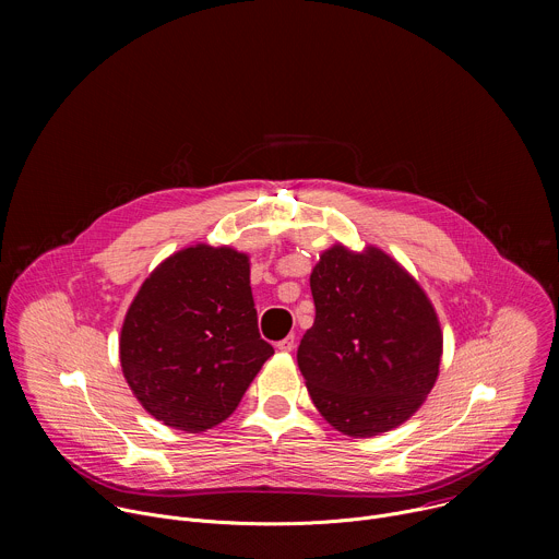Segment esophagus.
Here are the masks:
<instances>
[{"label":"esophagus","mask_w":559,"mask_h":559,"mask_svg":"<svg viewBox=\"0 0 559 559\" xmlns=\"http://www.w3.org/2000/svg\"><path fill=\"white\" fill-rule=\"evenodd\" d=\"M276 347H278L281 352H294V347H296V336H294V334H289L287 338L278 341V343H276Z\"/></svg>","instance_id":"1"}]
</instances>
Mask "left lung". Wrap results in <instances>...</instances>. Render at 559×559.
Segmentation results:
<instances>
[{"label": "left lung", "instance_id": "1", "mask_svg": "<svg viewBox=\"0 0 559 559\" xmlns=\"http://www.w3.org/2000/svg\"><path fill=\"white\" fill-rule=\"evenodd\" d=\"M309 287L316 318L296 358L311 403L352 438L401 427L440 371L442 330L425 289L373 246L325 250Z\"/></svg>", "mask_w": 559, "mask_h": 559}]
</instances>
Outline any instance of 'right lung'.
Returning a JSON list of instances; mask_svg holds the SVG:
<instances>
[{
	"label": "right lung",
	"instance_id": "add662e5",
	"mask_svg": "<svg viewBox=\"0 0 559 559\" xmlns=\"http://www.w3.org/2000/svg\"><path fill=\"white\" fill-rule=\"evenodd\" d=\"M272 354L259 334L248 254L205 243L168 257L143 281L119 338L136 401L188 433L229 418Z\"/></svg>",
	"mask_w": 559,
	"mask_h": 559
}]
</instances>
